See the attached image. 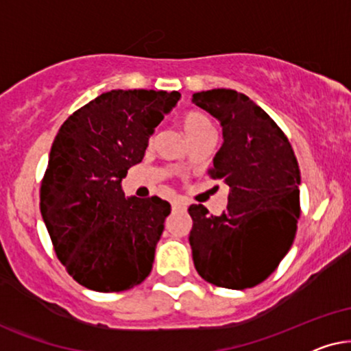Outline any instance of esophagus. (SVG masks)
<instances>
[{"mask_svg": "<svg viewBox=\"0 0 351 351\" xmlns=\"http://www.w3.org/2000/svg\"><path fill=\"white\" fill-rule=\"evenodd\" d=\"M186 205H188V204H184L183 200H173V202H171V208H173V210H184Z\"/></svg>", "mask_w": 351, "mask_h": 351, "instance_id": "esophagus-1", "label": "esophagus"}]
</instances>
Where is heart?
<instances>
[{
  "label": "heart",
  "mask_w": 351,
  "mask_h": 351,
  "mask_svg": "<svg viewBox=\"0 0 351 351\" xmlns=\"http://www.w3.org/2000/svg\"><path fill=\"white\" fill-rule=\"evenodd\" d=\"M181 121H183V128L191 141L202 136V134L213 133V127L210 120L204 114H200V112H188Z\"/></svg>",
  "instance_id": "b5f03b06"
}]
</instances>
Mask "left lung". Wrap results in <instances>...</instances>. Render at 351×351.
I'll list each match as a JSON object with an SVG mask.
<instances>
[{
  "label": "left lung",
  "instance_id": "obj_1",
  "mask_svg": "<svg viewBox=\"0 0 351 351\" xmlns=\"http://www.w3.org/2000/svg\"><path fill=\"white\" fill-rule=\"evenodd\" d=\"M193 102L221 125L223 144L210 175L230 186L221 215L191 205L189 244L197 273L226 289L254 287L291 249L300 218V170L291 143L266 112L226 88Z\"/></svg>",
  "mask_w": 351,
  "mask_h": 351
}]
</instances>
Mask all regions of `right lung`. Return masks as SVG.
Returning <instances> with one entry per match:
<instances>
[{
    "mask_svg": "<svg viewBox=\"0 0 351 351\" xmlns=\"http://www.w3.org/2000/svg\"><path fill=\"white\" fill-rule=\"evenodd\" d=\"M178 91L112 90L64 121L51 147L40 208L56 255L75 281L121 292L152 269L170 204L127 197L121 180L143 160L149 138Z\"/></svg>",
    "mask_w": 351,
    "mask_h": 351,
    "instance_id": "obj_1",
    "label": "right lung"
}]
</instances>
